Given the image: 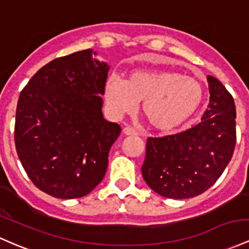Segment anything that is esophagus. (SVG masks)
<instances>
[{
  "instance_id": "34e87169",
  "label": "esophagus",
  "mask_w": 249,
  "mask_h": 249,
  "mask_svg": "<svg viewBox=\"0 0 249 249\" xmlns=\"http://www.w3.org/2000/svg\"><path fill=\"white\" fill-rule=\"evenodd\" d=\"M123 132H124V135L126 136H137L138 132L136 130H133L132 127L130 126H125L124 129H123Z\"/></svg>"
}]
</instances>
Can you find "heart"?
I'll use <instances>...</instances> for the list:
<instances>
[{
  "label": "heart",
  "instance_id": "heart-1",
  "mask_svg": "<svg viewBox=\"0 0 249 249\" xmlns=\"http://www.w3.org/2000/svg\"><path fill=\"white\" fill-rule=\"evenodd\" d=\"M104 95L116 113H129L141 104L151 129L169 131L194 116L203 100L201 84L191 76L165 70H136L124 80L110 76Z\"/></svg>",
  "mask_w": 249,
  "mask_h": 249
}]
</instances>
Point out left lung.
Segmentation results:
<instances>
[{
  "label": "left lung",
  "instance_id": "1",
  "mask_svg": "<svg viewBox=\"0 0 249 249\" xmlns=\"http://www.w3.org/2000/svg\"><path fill=\"white\" fill-rule=\"evenodd\" d=\"M209 105L195 126L146 141L142 175L160 195L175 200L208 190L225 171L236 144L235 104L221 81L208 75Z\"/></svg>",
  "mask_w": 249,
  "mask_h": 249
}]
</instances>
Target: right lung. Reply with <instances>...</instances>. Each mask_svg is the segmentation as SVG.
<instances>
[{
  "instance_id": "1",
  "label": "right lung",
  "mask_w": 249,
  "mask_h": 249,
  "mask_svg": "<svg viewBox=\"0 0 249 249\" xmlns=\"http://www.w3.org/2000/svg\"><path fill=\"white\" fill-rule=\"evenodd\" d=\"M92 54L85 49L48 62L21 91L16 107L21 164L40 190L64 200L83 197L102 182L122 130L103 117L110 67Z\"/></svg>"
}]
</instances>
